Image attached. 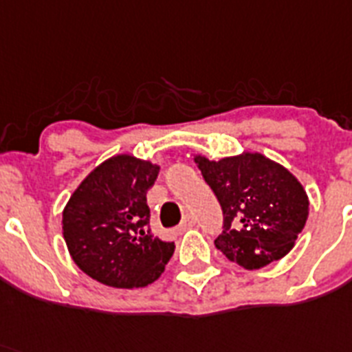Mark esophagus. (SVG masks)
I'll return each mask as SVG.
<instances>
[{"mask_svg":"<svg viewBox=\"0 0 352 352\" xmlns=\"http://www.w3.org/2000/svg\"><path fill=\"white\" fill-rule=\"evenodd\" d=\"M195 226V220H193V217H190V214H186L184 218H182V221H181V226H179V231H186V229H190V227H193Z\"/></svg>","mask_w":352,"mask_h":352,"instance_id":"1","label":"esophagus"}]
</instances>
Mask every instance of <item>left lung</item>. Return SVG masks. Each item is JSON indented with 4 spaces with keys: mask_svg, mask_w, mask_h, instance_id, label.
<instances>
[{
    "mask_svg": "<svg viewBox=\"0 0 352 352\" xmlns=\"http://www.w3.org/2000/svg\"><path fill=\"white\" fill-rule=\"evenodd\" d=\"M195 162L223 214L217 249L247 270L290 252L308 218V195L281 164L261 153Z\"/></svg>",
    "mask_w": 352,
    "mask_h": 352,
    "instance_id": "left-lung-1",
    "label": "left lung"
}]
</instances>
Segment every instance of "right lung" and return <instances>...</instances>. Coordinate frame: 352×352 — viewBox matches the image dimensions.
<instances>
[{"label":"right lung","mask_w":352,"mask_h":352,"mask_svg":"<svg viewBox=\"0 0 352 352\" xmlns=\"http://www.w3.org/2000/svg\"><path fill=\"white\" fill-rule=\"evenodd\" d=\"M159 166L132 155L102 162L71 195L62 231L82 272L114 288H140L164 272L175 245L150 231L146 191Z\"/></svg>","instance_id":"obj_1"}]
</instances>
